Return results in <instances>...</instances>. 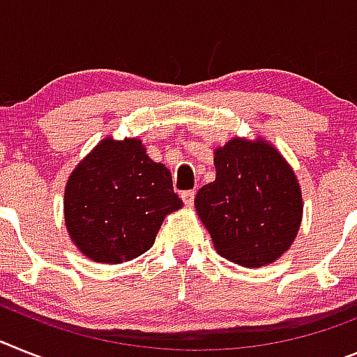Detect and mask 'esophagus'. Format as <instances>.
Returning a JSON list of instances; mask_svg holds the SVG:
<instances>
[{
  "instance_id": "obj_1",
  "label": "esophagus",
  "mask_w": 357,
  "mask_h": 357,
  "mask_svg": "<svg viewBox=\"0 0 357 357\" xmlns=\"http://www.w3.org/2000/svg\"><path fill=\"white\" fill-rule=\"evenodd\" d=\"M194 196H196V192H194V190H185V192H181V199H183V203L187 206H192Z\"/></svg>"
}]
</instances>
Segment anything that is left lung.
Listing matches in <instances>:
<instances>
[{
  "label": "left lung",
  "mask_w": 357,
  "mask_h": 357,
  "mask_svg": "<svg viewBox=\"0 0 357 357\" xmlns=\"http://www.w3.org/2000/svg\"><path fill=\"white\" fill-rule=\"evenodd\" d=\"M215 181L194 205L215 250L241 266H263L289 250L303 214L298 179L265 142L230 139L214 154Z\"/></svg>",
  "instance_id": "8db88e82"
}]
</instances>
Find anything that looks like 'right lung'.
Instances as JSON below:
<instances>
[{
  "instance_id": "add662e5",
  "label": "right lung",
  "mask_w": 357,
  "mask_h": 357,
  "mask_svg": "<svg viewBox=\"0 0 357 357\" xmlns=\"http://www.w3.org/2000/svg\"><path fill=\"white\" fill-rule=\"evenodd\" d=\"M181 199L170 170L146 155L139 139H105L86 155L65 188L72 241L100 263H121L154 245L165 214Z\"/></svg>"
}]
</instances>
